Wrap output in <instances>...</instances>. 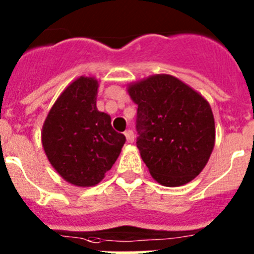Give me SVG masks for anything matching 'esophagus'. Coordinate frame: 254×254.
Returning <instances> with one entry per match:
<instances>
[{
  "instance_id": "esophagus-1",
  "label": "esophagus",
  "mask_w": 254,
  "mask_h": 254,
  "mask_svg": "<svg viewBox=\"0 0 254 254\" xmlns=\"http://www.w3.org/2000/svg\"><path fill=\"white\" fill-rule=\"evenodd\" d=\"M125 136H126V140H127V142H133L134 141V134H133V131H131V129H127V131L125 132Z\"/></svg>"
}]
</instances>
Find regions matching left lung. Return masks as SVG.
I'll return each mask as SVG.
<instances>
[{"label": "left lung", "mask_w": 254, "mask_h": 254, "mask_svg": "<svg viewBox=\"0 0 254 254\" xmlns=\"http://www.w3.org/2000/svg\"><path fill=\"white\" fill-rule=\"evenodd\" d=\"M128 93L138 107L136 145L155 181L178 187L198 176L215 143L210 104L170 75L151 76Z\"/></svg>", "instance_id": "8db88e82"}]
</instances>
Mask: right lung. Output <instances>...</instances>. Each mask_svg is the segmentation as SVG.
I'll return each mask as SVG.
<instances>
[{
    "label": "right lung",
    "mask_w": 254,
    "mask_h": 254,
    "mask_svg": "<svg viewBox=\"0 0 254 254\" xmlns=\"http://www.w3.org/2000/svg\"><path fill=\"white\" fill-rule=\"evenodd\" d=\"M98 81L81 76L52 107L42 132L48 160L60 176L80 187L98 185L125 145L111 117L96 109Z\"/></svg>",
    "instance_id": "1"
}]
</instances>
